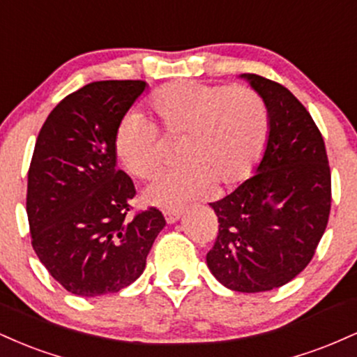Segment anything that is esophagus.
<instances>
[{
    "label": "esophagus",
    "mask_w": 357,
    "mask_h": 357,
    "mask_svg": "<svg viewBox=\"0 0 357 357\" xmlns=\"http://www.w3.org/2000/svg\"><path fill=\"white\" fill-rule=\"evenodd\" d=\"M183 216V210H179V208H174V210H166L165 211V218L167 223H176L179 218Z\"/></svg>",
    "instance_id": "obj_1"
}]
</instances>
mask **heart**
Returning a JSON list of instances; mask_svg holds the SVG:
<instances>
[{
    "mask_svg": "<svg viewBox=\"0 0 357 357\" xmlns=\"http://www.w3.org/2000/svg\"><path fill=\"white\" fill-rule=\"evenodd\" d=\"M151 107L169 134H183L179 169L159 176L147 188V199L174 208L198 198L220 181L245 179L264 154L268 112L264 99L248 87L174 82L151 97ZM121 165L149 179L161 167L159 127L141 110H129L114 134Z\"/></svg>",
    "mask_w": 357,
    "mask_h": 357,
    "instance_id": "b5f03b06",
    "label": "heart"
}]
</instances>
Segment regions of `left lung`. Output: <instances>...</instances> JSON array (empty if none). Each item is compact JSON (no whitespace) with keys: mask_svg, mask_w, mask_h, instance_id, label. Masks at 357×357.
<instances>
[{"mask_svg":"<svg viewBox=\"0 0 357 357\" xmlns=\"http://www.w3.org/2000/svg\"><path fill=\"white\" fill-rule=\"evenodd\" d=\"M268 112V139L255 174L220 202L218 236L206 264L235 292L285 285L312 260L331 211V169L321 130L277 82L243 73Z\"/></svg>","mask_w":357,"mask_h":357,"instance_id":"8db88e82","label":"left lung"}]
</instances>
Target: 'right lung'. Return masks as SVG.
Listing matches in <instances>:
<instances>
[{
    "label": "right lung",
    "instance_id": "obj_1",
    "mask_svg": "<svg viewBox=\"0 0 357 357\" xmlns=\"http://www.w3.org/2000/svg\"><path fill=\"white\" fill-rule=\"evenodd\" d=\"M144 80H100L65 97L47 117L28 171L31 245L45 268L82 297L116 294L141 277L166 220L129 215L132 179L117 169L114 134Z\"/></svg>",
    "mask_w": 357,
    "mask_h": 357
}]
</instances>
